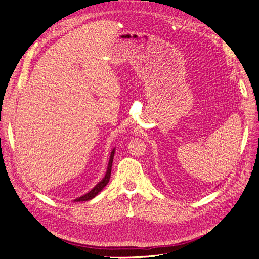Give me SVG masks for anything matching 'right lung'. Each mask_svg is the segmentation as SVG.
<instances>
[{
	"instance_id": "right-lung-1",
	"label": "right lung",
	"mask_w": 259,
	"mask_h": 259,
	"mask_svg": "<svg viewBox=\"0 0 259 259\" xmlns=\"http://www.w3.org/2000/svg\"><path fill=\"white\" fill-rule=\"evenodd\" d=\"M114 149L111 152V155H110V160H109V164H108V168H107V173L105 175V177L103 178V180H101L100 183H98L95 187L93 188V189L86 193L85 195H83V197L81 198H77L74 200V202H80V201H89V200H92L93 198H95L96 195L104 189V187L109 183V179H110V176H111V167H112V161H113V155H114Z\"/></svg>"
}]
</instances>
